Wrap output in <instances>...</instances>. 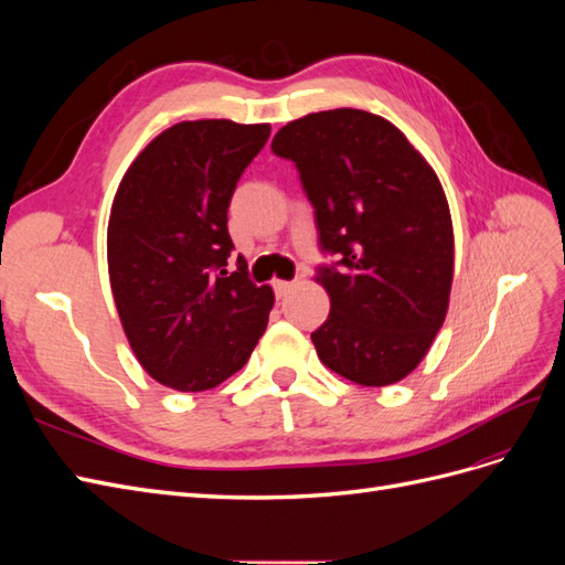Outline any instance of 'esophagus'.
<instances>
[{"mask_svg":"<svg viewBox=\"0 0 565 565\" xmlns=\"http://www.w3.org/2000/svg\"><path fill=\"white\" fill-rule=\"evenodd\" d=\"M292 287H295V280H276V282H273V289H276L278 299H282Z\"/></svg>","mask_w":565,"mask_h":565,"instance_id":"1","label":"esophagus"}]
</instances>
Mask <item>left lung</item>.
Here are the masks:
<instances>
[{
    "label": "left lung",
    "mask_w": 565,
    "mask_h": 565,
    "mask_svg": "<svg viewBox=\"0 0 565 565\" xmlns=\"http://www.w3.org/2000/svg\"><path fill=\"white\" fill-rule=\"evenodd\" d=\"M270 150L295 162L313 204L316 268L330 316L311 334L318 358L361 386L413 372L446 320L452 218L434 169L384 117L355 108L285 125Z\"/></svg>",
    "instance_id": "8db88e82"
}]
</instances>
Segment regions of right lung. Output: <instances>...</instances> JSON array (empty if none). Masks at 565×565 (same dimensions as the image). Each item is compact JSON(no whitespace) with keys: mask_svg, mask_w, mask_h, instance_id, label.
Here are the masks:
<instances>
[{"mask_svg":"<svg viewBox=\"0 0 565 565\" xmlns=\"http://www.w3.org/2000/svg\"><path fill=\"white\" fill-rule=\"evenodd\" d=\"M268 125L179 122L152 139L117 188L108 270L131 351L152 380L207 391L241 370L268 324L273 289L249 280L228 204Z\"/></svg>","mask_w":565,"mask_h":565,"instance_id":"obj_1","label":"right lung"}]
</instances>
